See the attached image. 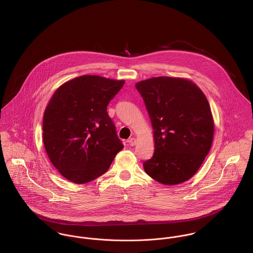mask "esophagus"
Wrapping results in <instances>:
<instances>
[{"label":"esophagus","instance_id":"34e87169","mask_svg":"<svg viewBox=\"0 0 253 253\" xmlns=\"http://www.w3.org/2000/svg\"><path fill=\"white\" fill-rule=\"evenodd\" d=\"M128 143H129L130 146H134V145L136 144V139L134 137H132V138L128 139Z\"/></svg>","mask_w":253,"mask_h":253}]
</instances>
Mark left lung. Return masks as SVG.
Segmentation results:
<instances>
[{"mask_svg":"<svg viewBox=\"0 0 253 253\" xmlns=\"http://www.w3.org/2000/svg\"><path fill=\"white\" fill-rule=\"evenodd\" d=\"M150 116L155 139L146 173L162 184L190 179L209 154L214 123L209 101L199 86L181 78L157 77L135 84Z\"/></svg>","mask_w":253,"mask_h":253,"instance_id":"1","label":"left lung"}]
</instances>
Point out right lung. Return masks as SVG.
I'll list each match as a JSON object with an SVG mask.
<instances>
[{"instance_id":"add662e5","label":"right lung","mask_w":253,"mask_h":253,"mask_svg":"<svg viewBox=\"0 0 253 253\" xmlns=\"http://www.w3.org/2000/svg\"><path fill=\"white\" fill-rule=\"evenodd\" d=\"M124 84L84 75L53 93L43 114L42 140L51 164L67 180L84 184L101 176L124 148L107 113Z\"/></svg>"}]
</instances>
